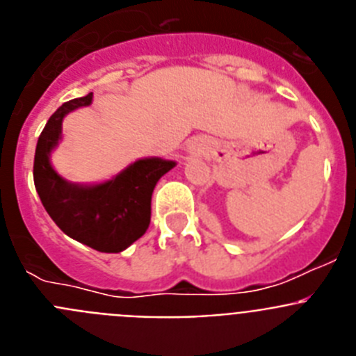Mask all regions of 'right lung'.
<instances>
[{
  "label": "right lung",
  "instance_id": "right-lung-1",
  "mask_svg": "<svg viewBox=\"0 0 356 356\" xmlns=\"http://www.w3.org/2000/svg\"><path fill=\"white\" fill-rule=\"evenodd\" d=\"M92 103V92L58 106L46 122L35 147L33 181L44 209L74 241L102 253H119L146 234L151 194L156 181L176 165L159 156L139 159L102 184H72L53 169L51 153L62 140V121Z\"/></svg>",
  "mask_w": 356,
  "mask_h": 356
}]
</instances>
